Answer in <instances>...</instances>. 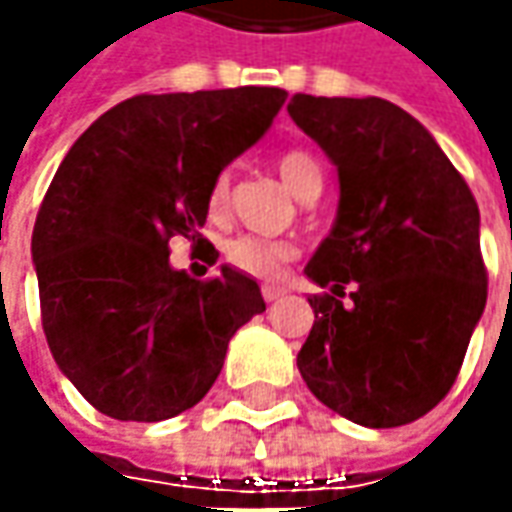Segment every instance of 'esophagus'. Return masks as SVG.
<instances>
[{
    "label": "esophagus",
    "instance_id": "34e87169",
    "mask_svg": "<svg viewBox=\"0 0 512 512\" xmlns=\"http://www.w3.org/2000/svg\"><path fill=\"white\" fill-rule=\"evenodd\" d=\"M287 290L279 285H265L262 287V296H265V302H276L279 296H285Z\"/></svg>",
    "mask_w": 512,
    "mask_h": 512
}]
</instances>
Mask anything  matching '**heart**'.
<instances>
[{"label":"heart","mask_w":512,"mask_h":512,"mask_svg":"<svg viewBox=\"0 0 512 512\" xmlns=\"http://www.w3.org/2000/svg\"><path fill=\"white\" fill-rule=\"evenodd\" d=\"M279 173L285 179L287 185L293 187L302 199H313L319 196L322 190V168L316 162V156H310L307 150H285L279 156ZM227 199H230V176L227 173H219L213 179V185L207 190V210L213 216L225 213ZM299 253V247L293 242H285V239H262V236H250V233H242V236H233L225 242V262L230 267H236L239 273L245 276H253V279H276L282 270H285L287 262H293Z\"/></svg>","instance_id":"heart-1"}]
</instances>
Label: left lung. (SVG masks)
<instances>
[{
	"instance_id": "left-lung-1",
	"label": "left lung",
	"mask_w": 512,
	"mask_h": 512,
	"mask_svg": "<svg viewBox=\"0 0 512 512\" xmlns=\"http://www.w3.org/2000/svg\"><path fill=\"white\" fill-rule=\"evenodd\" d=\"M287 113L342 187L305 267L325 293L307 299L316 319L299 373L350 422H416L450 393L487 302L479 205L436 139L387 99L296 93Z\"/></svg>"
}]
</instances>
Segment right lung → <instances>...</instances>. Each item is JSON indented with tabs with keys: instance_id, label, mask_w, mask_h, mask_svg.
<instances>
[{
	"instance_id": "right-lung-1",
	"label": "right lung",
	"mask_w": 512,
	"mask_h": 512,
	"mask_svg": "<svg viewBox=\"0 0 512 512\" xmlns=\"http://www.w3.org/2000/svg\"><path fill=\"white\" fill-rule=\"evenodd\" d=\"M282 88L139 93L68 150L33 225L42 330L59 370L99 413L162 422L205 399L227 342L265 310L259 285L222 267L190 279L168 262L199 233L207 190L262 139Z\"/></svg>"
}]
</instances>
